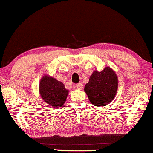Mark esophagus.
Returning a JSON list of instances; mask_svg holds the SVG:
<instances>
[{"mask_svg": "<svg viewBox=\"0 0 153 153\" xmlns=\"http://www.w3.org/2000/svg\"><path fill=\"white\" fill-rule=\"evenodd\" d=\"M76 86L77 88V89H79V90H82V88H83V84L81 83H77Z\"/></svg>", "mask_w": 153, "mask_h": 153, "instance_id": "34e87169", "label": "esophagus"}]
</instances>
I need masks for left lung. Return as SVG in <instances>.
Segmentation results:
<instances>
[{
  "label": "left lung",
  "instance_id": "8db88e82",
  "mask_svg": "<svg viewBox=\"0 0 153 153\" xmlns=\"http://www.w3.org/2000/svg\"><path fill=\"white\" fill-rule=\"evenodd\" d=\"M118 79L110 67L101 72L95 70L85 84L84 91L93 105L102 107L112 102L116 95Z\"/></svg>",
  "mask_w": 153,
  "mask_h": 153
}]
</instances>
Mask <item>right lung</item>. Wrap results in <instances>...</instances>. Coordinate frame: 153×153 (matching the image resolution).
I'll return each mask as SVG.
<instances>
[{
    "mask_svg": "<svg viewBox=\"0 0 153 153\" xmlns=\"http://www.w3.org/2000/svg\"><path fill=\"white\" fill-rule=\"evenodd\" d=\"M39 92L46 104L53 107H60L63 105L69 93V91L65 88L61 81L47 74L44 75L40 79Z\"/></svg>",
    "mask_w": 153,
    "mask_h": 153,
    "instance_id": "obj_1",
    "label": "right lung"
}]
</instances>
